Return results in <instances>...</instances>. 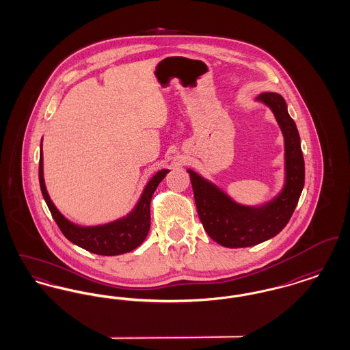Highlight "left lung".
<instances>
[{"label":"left lung","instance_id":"8db88e82","mask_svg":"<svg viewBox=\"0 0 350 350\" xmlns=\"http://www.w3.org/2000/svg\"><path fill=\"white\" fill-rule=\"evenodd\" d=\"M257 100L274 113L284 137L286 183L280 196L260 207L241 206L214 183L191 169L187 170L203 228L214 241L227 248L252 247L281 232L293 215L304 186L299 133L287 113L286 102L282 96L271 92L260 94Z\"/></svg>","mask_w":350,"mask_h":350}]
</instances>
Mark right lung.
<instances>
[{"instance_id":"add662e5","label":"right lung","mask_w":350,"mask_h":350,"mask_svg":"<svg viewBox=\"0 0 350 350\" xmlns=\"http://www.w3.org/2000/svg\"><path fill=\"white\" fill-rule=\"evenodd\" d=\"M167 173H169L167 169H161L150 178L136 207L127 217L103 226L81 227V226L73 224L72 221L68 220L67 217H63L52 203L44 185V178H43L42 150H40V159H39L40 190H42L43 198L50 208L51 215L59 226L60 231L70 243L79 245L80 248L88 250L90 253H96L100 256L123 254L137 248L144 241L150 227V200L156 187L164 180Z\"/></svg>"}]
</instances>
